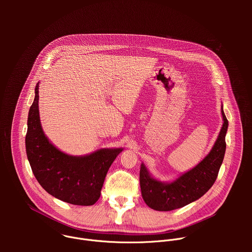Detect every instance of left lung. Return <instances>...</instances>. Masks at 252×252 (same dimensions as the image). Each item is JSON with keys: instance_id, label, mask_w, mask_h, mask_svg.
I'll return each mask as SVG.
<instances>
[{"instance_id": "8db88e82", "label": "left lung", "mask_w": 252, "mask_h": 252, "mask_svg": "<svg viewBox=\"0 0 252 252\" xmlns=\"http://www.w3.org/2000/svg\"><path fill=\"white\" fill-rule=\"evenodd\" d=\"M223 125L210 153L193 168L176 178L172 183H161L155 179L141 163L139 184L145 202L153 209L169 211L181 208L200 198L213 186L223 161L226 143L225 135L228 121L221 107Z\"/></svg>"}]
</instances>
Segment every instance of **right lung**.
<instances>
[{
	"label": "right lung",
	"instance_id": "1",
	"mask_svg": "<svg viewBox=\"0 0 252 252\" xmlns=\"http://www.w3.org/2000/svg\"><path fill=\"white\" fill-rule=\"evenodd\" d=\"M26 151L34 177L48 193L70 204L87 206L99 198L107 170L123 149H102L84 157L59 151L41 126L37 84L29 111Z\"/></svg>",
	"mask_w": 252,
	"mask_h": 252
}]
</instances>
